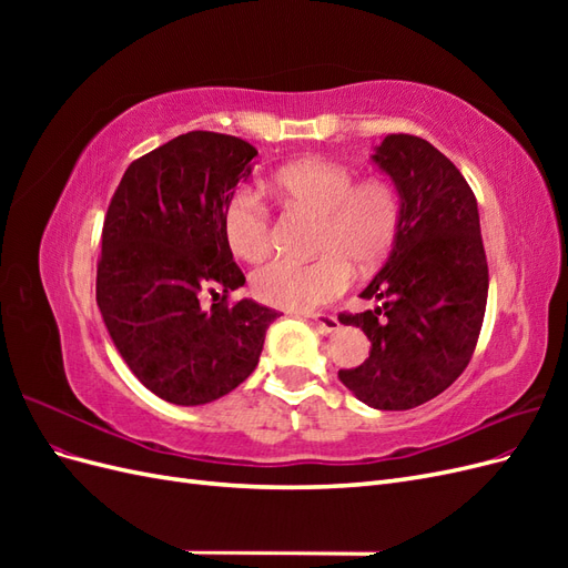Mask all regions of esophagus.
<instances>
[{"mask_svg":"<svg viewBox=\"0 0 568 568\" xmlns=\"http://www.w3.org/2000/svg\"><path fill=\"white\" fill-rule=\"evenodd\" d=\"M307 317H311L320 326V329L326 332V334L338 329V320L334 315H329V313H311Z\"/></svg>","mask_w":568,"mask_h":568,"instance_id":"obj_1","label":"esophagus"}]
</instances>
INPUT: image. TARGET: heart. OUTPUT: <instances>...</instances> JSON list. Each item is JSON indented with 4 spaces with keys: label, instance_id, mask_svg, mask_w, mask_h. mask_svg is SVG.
I'll use <instances>...</instances> for the list:
<instances>
[{
    "label": "heart",
    "instance_id": "1",
    "mask_svg": "<svg viewBox=\"0 0 568 568\" xmlns=\"http://www.w3.org/2000/svg\"><path fill=\"white\" fill-rule=\"evenodd\" d=\"M291 211L317 215L313 261H274L257 267L251 288L257 301L284 311H313L348 288L353 267L372 272L390 255L403 225L398 186L384 178L357 180L355 170L326 159H303L272 175ZM222 234L236 257L257 263L272 251L274 225L267 203L242 186L222 209Z\"/></svg>",
    "mask_w": 568,
    "mask_h": 568
}]
</instances>
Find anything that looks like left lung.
Returning a JSON list of instances; mask_svg holds the SVG:
<instances>
[{"mask_svg":"<svg viewBox=\"0 0 568 568\" xmlns=\"http://www.w3.org/2000/svg\"><path fill=\"white\" fill-rule=\"evenodd\" d=\"M372 161L403 199V225L386 265L363 291L382 305L341 313L372 341L338 379L374 409H412L467 369L488 301L478 205L450 159L415 134H388Z\"/></svg>","mask_w":568,"mask_h":568,"instance_id":"left-lung-1","label":"left lung"}]
</instances>
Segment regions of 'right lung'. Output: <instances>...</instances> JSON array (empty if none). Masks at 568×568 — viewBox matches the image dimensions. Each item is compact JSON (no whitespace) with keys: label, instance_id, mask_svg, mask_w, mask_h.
Segmentation results:
<instances>
[{"label":"right lung","instance_id":"right-lung-1","mask_svg":"<svg viewBox=\"0 0 568 568\" xmlns=\"http://www.w3.org/2000/svg\"><path fill=\"white\" fill-rule=\"evenodd\" d=\"M255 146L194 130L125 170L109 203L97 305L132 374L175 405H205L246 382L277 311L227 303L246 277L222 234V209L251 175ZM220 287L209 312L200 294Z\"/></svg>","mask_w":568,"mask_h":568}]
</instances>
